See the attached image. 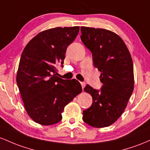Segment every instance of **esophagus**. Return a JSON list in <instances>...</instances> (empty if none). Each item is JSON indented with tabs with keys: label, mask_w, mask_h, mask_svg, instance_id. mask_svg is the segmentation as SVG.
<instances>
[{
	"label": "esophagus",
	"mask_w": 150,
	"mask_h": 150,
	"mask_svg": "<svg viewBox=\"0 0 150 150\" xmlns=\"http://www.w3.org/2000/svg\"><path fill=\"white\" fill-rule=\"evenodd\" d=\"M81 87H82V89H83L84 88V87H85V86H86V83H84V82H81Z\"/></svg>",
	"instance_id": "obj_1"
}]
</instances>
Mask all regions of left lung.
<instances>
[{
	"label": "left lung",
	"instance_id": "8db88e82",
	"mask_svg": "<svg viewBox=\"0 0 150 150\" xmlns=\"http://www.w3.org/2000/svg\"><path fill=\"white\" fill-rule=\"evenodd\" d=\"M81 39L92 52L94 67L101 72L100 91L86 85L93 103L83 111V120L94 127L111 125L125 110L134 89L133 63L122 38L110 30L81 28Z\"/></svg>",
	"mask_w": 150,
	"mask_h": 150
}]
</instances>
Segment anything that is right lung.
Returning a JSON list of instances; mask_svg holds the SVG:
<instances>
[{"label": "right lung", "instance_id": "1", "mask_svg": "<svg viewBox=\"0 0 150 150\" xmlns=\"http://www.w3.org/2000/svg\"><path fill=\"white\" fill-rule=\"evenodd\" d=\"M79 32V26L44 30L22 53L17 84L25 110L37 123L51 125L59 122L64 107L81 93L78 81L62 79L57 76L56 69L58 64H63L67 47Z\"/></svg>", "mask_w": 150, "mask_h": 150}]
</instances>
